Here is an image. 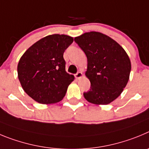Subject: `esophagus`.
<instances>
[{
    "label": "esophagus",
    "instance_id": "34e87169",
    "mask_svg": "<svg viewBox=\"0 0 149 149\" xmlns=\"http://www.w3.org/2000/svg\"><path fill=\"white\" fill-rule=\"evenodd\" d=\"M82 73H81V71H79L77 72V73H76V75H75V77L76 78V79H80V78L82 77Z\"/></svg>",
    "mask_w": 149,
    "mask_h": 149
}]
</instances>
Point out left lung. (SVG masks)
Instances as JSON below:
<instances>
[{
    "instance_id": "obj_1",
    "label": "left lung",
    "mask_w": 149,
    "mask_h": 149,
    "mask_svg": "<svg viewBox=\"0 0 149 149\" xmlns=\"http://www.w3.org/2000/svg\"><path fill=\"white\" fill-rule=\"evenodd\" d=\"M85 53L91 81L84 98L95 104H108L125 88L131 72V61L125 49L109 36L98 32L85 33L74 38Z\"/></svg>"
}]
</instances>
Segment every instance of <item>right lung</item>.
Listing matches in <instances>:
<instances>
[{
    "label": "right lung",
    "mask_w": 149,
    "mask_h": 149,
    "mask_svg": "<svg viewBox=\"0 0 149 149\" xmlns=\"http://www.w3.org/2000/svg\"><path fill=\"white\" fill-rule=\"evenodd\" d=\"M73 38L47 36L32 45L20 58L18 76L23 89L35 101L53 104L62 100L74 76L65 70L63 54Z\"/></svg>",
    "instance_id": "add662e5"
}]
</instances>
